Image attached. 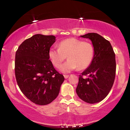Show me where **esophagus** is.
Returning <instances> with one entry per match:
<instances>
[{
    "label": "esophagus",
    "instance_id": "1",
    "mask_svg": "<svg viewBox=\"0 0 130 130\" xmlns=\"http://www.w3.org/2000/svg\"><path fill=\"white\" fill-rule=\"evenodd\" d=\"M64 77H65V79H67L68 77H69V75H67V74H65V75H63Z\"/></svg>",
    "mask_w": 130,
    "mask_h": 130
}]
</instances>
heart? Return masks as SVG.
<instances>
[{
	"label": "heart",
	"instance_id": "obj_1",
	"mask_svg": "<svg viewBox=\"0 0 130 130\" xmlns=\"http://www.w3.org/2000/svg\"><path fill=\"white\" fill-rule=\"evenodd\" d=\"M59 48L51 47L48 52L49 58L56 68H59L67 58V62L62 65L60 71L68 73L77 68H87L92 63L94 56V49L90 43L70 38L59 43Z\"/></svg>",
	"mask_w": 130,
	"mask_h": 130
}]
</instances>
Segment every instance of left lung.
Returning <instances> with one entry per match:
<instances>
[{
	"instance_id": "1",
	"label": "left lung",
	"mask_w": 130,
	"mask_h": 130,
	"mask_svg": "<svg viewBox=\"0 0 130 130\" xmlns=\"http://www.w3.org/2000/svg\"><path fill=\"white\" fill-rule=\"evenodd\" d=\"M80 37L91 40L94 49L92 63L79 76L76 89L82 100L90 104L100 102L111 90L116 76V56L111 43L96 33ZM83 75H88L85 78Z\"/></svg>"
}]
</instances>
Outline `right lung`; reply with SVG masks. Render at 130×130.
I'll use <instances>...</instances> for the list:
<instances>
[{
  "label": "right lung",
  "instance_id": "right-lung-1",
  "mask_svg": "<svg viewBox=\"0 0 130 130\" xmlns=\"http://www.w3.org/2000/svg\"><path fill=\"white\" fill-rule=\"evenodd\" d=\"M54 35L36 34L19 46L15 56V76L19 89L32 102L50 104L57 98L64 81L49 58Z\"/></svg>",
  "mask_w": 130,
  "mask_h": 130
}]
</instances>
